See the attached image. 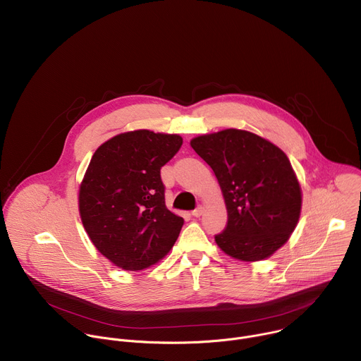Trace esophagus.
<instances>
[{"mask_svg": "<svg viewBox=\"0 0 361 361\" xmlns=\"http://www.w3.org/2000/svg\"><path fill=\"white\" fill-rule=\"evenodd\" d=\"M202 212H204V209H202L201 205H200V207H197L195 210H192V212H191V216H192V217H200V216L202 214Z\"/></svg>", "mask_w": 361, "mask_h": 361, "instance_id": "esophagus-1", "label": "esophagus"}]
</instances>
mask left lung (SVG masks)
Returning <instances> with one entry per match:
<instances>
[{
  "mask_svg": "<svg viewBox=\"0 0 361 361\" xmlns=\"http://www.w3.org/2000/svg\"><path fill=\"white\" fill-rule=\"evenodd\" d=\"M220 184L227 226L217 245L240 262H260L287 243L301 212V187L290 160L273 142L227 128L190 141Z\"/></svg>",
  "mask_w": 361,
  "mask_h": 361,
  "instance_id": "obj_1",
  "label": "left lung"
}]
</instances>
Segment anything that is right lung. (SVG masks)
I'll return each instance as SVG.
<instances>
[{"label":"right lung","mask_w":361,"mask_h":361,"mask_svg":"<svg viewBox=\"0 0 361 361\" xmlns=\"http://www.w3.org/2000/svg\"><path fill=\"white\" fill-rule=\"evenodd\" d=\"M177 134L135 130L101 144L78 192L82 226L117 267L144 270L173 248L183 217L166 207L160 170L180 149Z\"/></svg>","instance_id":"obj_1"}]
</instances>
